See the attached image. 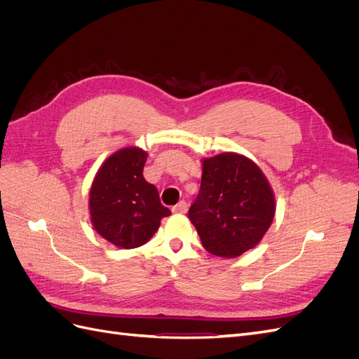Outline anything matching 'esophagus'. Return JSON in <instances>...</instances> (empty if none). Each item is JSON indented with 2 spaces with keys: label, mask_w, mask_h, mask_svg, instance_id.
Returning a JSON list of instances; mask_svg holds the SVG:
<instances>
[{
  "label": "esophagus",
  "mask_w": 359,
  "mask_h": 359,
  "mask_svg": "<svg viewBox=\"0 0 359 359\" xmlns=\"http://www.w3.org/2000/svg\"><path fill=\"white\" fill-rule=\"evenodd\" d=\"M187 210H189V206H187V203L184 202V201H181L180 203H177V205L172 208V211L177 212V214H186Z\"/></svg>",
  "instance_id": "obj_1"
}]
</instances>
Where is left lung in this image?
<instances>
[{
	"instance_id": "8db88e82",
	"label": "left lung",
	"mask_w": 359,
	"mask_h": 359,
	"mask_svg": "<svg viewBox=\"0 0 359 359\" xmlns=\"http://www.w3.org/2000/svg\"><path fill=\"white\" fill-rule=\"evenodd\" d=\"M276 215V196L253 160L223 153L202 160V181L189 219L206 252L224 259L255 248Z\"/></svg>"
}]
</instances>
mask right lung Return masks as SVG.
Instances as JSON below:
<instances>
[{"instance_id":"add662e5","label":"right lung","mask_w":359,"mask_h":359,"mask_svg":"<svg viewBox=\"0 0 359 359\" xmlns=\"http://www.w3.org/2000/svg\"><path fill=\"white\" fill-rule=\"evenodd\" d=\"M148 153L126 147L107 157L90 189L93 227L119 248H136L158 231L163 217L170 215L160 202L156 186L144 178Z\"/></svg>"}]
</instances>
